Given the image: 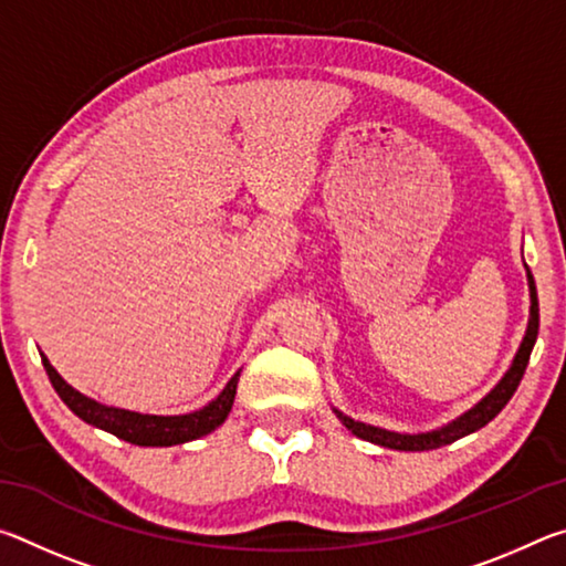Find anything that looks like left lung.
<instances>
[{
    "label": "left lung",
    "mask_w": 566,
    "mask_h": 566,
    "mask_svg": "<svg viewBox=\"0 0 566 566\" xmlns=\"http://www.w3.org/2000/svg\"><path fill=\"white\" fill-rule=\"evenodd\" d=\"M524 270H526V284H530V322H526L524 339L520 344V349H516V354H514L510 369L504 371V377L496 381L490 395H484L472 409H467L464 415H459L457 419L447 421V424H442V427L429 429V432H417V434L391 432V429H381L375 424H367V421L352 419L344 415V411L334 407V415L339 417L342 424L347 427L354 437L364 439V442H371V444H379L387 449H399V452H429V449L452 444V442H457V439H462L467 434L476 432V429H482L484 424H490V421L506 407V401L512 399L516 387H520L526 364H530V354L534 349L536 334H539V300H536L534 276L526 264H524Z\"/></svg>",
    "instance_id": "left-lung-1"
}]
</instances>
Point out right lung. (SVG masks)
<instances>
[{
    "label": "right lung",
    "instance_id": "add662e5",
    "mask_svg": "<svg viewBox=\"0 0 566 566\" xmlns=\"http://www.w3.org/2000/svg\"><path fill=\"white\" fill-rule=\"evenodd\" d=\"M42 364L46 375H50L54 391L76 417L87 421L92 427L104 429V432L124 439V442L139 444V447H175V444H185V442H191V439H199V437H207L209 432H214L217 427L224 424L227 415L232 411L237 381H239V371H237V375L227 381V387L219 391L209 405H205L197 411H189V415H169V417L139 415V411L107 407L102 405V401L76 391L72 385H66V381L60 377V371L52 367L44 354H42Z\"/></svg>",
    "mask_w": 566,
    "mask_h": 566
}]
</instances>
